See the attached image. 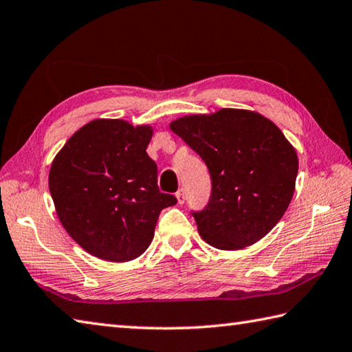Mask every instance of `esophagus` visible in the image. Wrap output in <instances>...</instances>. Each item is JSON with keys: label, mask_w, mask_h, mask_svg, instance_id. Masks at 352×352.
Listing matches in <instances>:
<instances>
[{"label": "esophagus", "mask_w": 352, "mask_h": 352, "mask_svg": "<svg viewBox=\"0 0 352 352\" xmlns=\"http://www.w3.org/2000/svg\"><path fill=\"white\" fill-rule=\"evenodd\" d=\"M176 197H177V204H184L185 202V190L184 188H181V190H177V192H176Z\"/></svg>", "instance_id": "34e87169"}]
</instances>
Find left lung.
<instances>
[{"label":"left lung","instance_id":"obj_1","mask_svg":"<svg viewBox=\"0 0 352 352\" xmlns=\"http://www.w3.org/2000/svg\"><path fill=\"white\" fill-rule=\"evenodd\" d=\"M170 129L202 157L211 175V196L192 211L202 239L235 250L269 234L290 205L298 155L266 117L245 109L182 117Z\"/></svg>","mask_w":352,"mask_h":352}]
</instances>
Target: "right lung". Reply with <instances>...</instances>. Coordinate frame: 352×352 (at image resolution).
Wrapping results in <instances>:
<instances>
[{
    "label": "right lung",
    "instance_id": "add662e5",
    "mask_svg": "<svg viewBox=\"0 0 352 352\" xmlns=\"http://www.w3.org/2000/svg\"><path fill=\"white\" fill-rule=\"evenodd\" d=\"M153 131L123 120H94L71 136L48 176L56 212L78 246L107 261L140 256L160 212L177 199L157 188L146 152Z\"/></svg>",
    "mask_w": 352,
    "mask_h": 352
}]
</instances>
